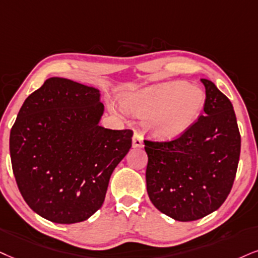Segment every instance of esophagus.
Instances as JSON below:
<instances>
[{"mask_svg":"<svg viewBox=\"0 0 258 258\" xmlns=\"http://www.w3.org/2000/svg\"><path fill=\"white\" fill-rule=\"evenodd\" d=\"M133 147L134 148H141L144 147V140H142V136L135 133L134 138H133Z\"/></svg>","mask_w":258,"mask_h":258,"instance_id":"34e87169","label":"esophagus"}]
</instances>
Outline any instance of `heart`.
Returning <instances> with one entry per match:
<instances>
[{"instance_id":"1","label":"heart","mask_w":258,"mask_h":258,"mask_svg":"<svg viewBox=\"0 0 258 258\" xmlns=\"http://www.w3.org/2000/svg\"><path fill=\"white\" fill-rule=\"evenodd\" d=\"M200 87L180 81L151 86L129 95L123 106L142 117L144 128L159 139H174L186 132L205 106Z\"/></svg>"}]
</instances>
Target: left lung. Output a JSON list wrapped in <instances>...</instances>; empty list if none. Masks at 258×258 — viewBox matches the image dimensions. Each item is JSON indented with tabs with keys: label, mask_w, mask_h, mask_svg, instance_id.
I'll return each mask as SVG.
<instances>
[{
	"label": "left lung",
	"mask_w": 258,
	"mask_h": 258,
	"mask_svg": "<svg viewBox=\"0 0 258 258\" xmlns=\"http://www.w3.org/2000/svg\"><path fill=\"white\" fill-rule=\"evenodd\" d=\"M203 114L172 141H145L146 183L155 208L177 221L215 212L230 194L240 155V134L230 99L212 81Z\"/></svg>",
	"instance_id": "1"
}]
</instances>
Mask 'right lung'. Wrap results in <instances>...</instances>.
<instances>
[{"label": "right lung", "mask_w": 258, "mask_h": 258, "mask_svg": "<svg viewBox=\"0 0 258 258\" xmlns=\"http://www.w3.org/2000/svg\"><path fill=\"white\" fill-rule=\"evenodd\" d=\"M100 91L50 78L28 95L11 130L12 167L22 197L56 224L87 220L103 206L133 132L105 129Z\"/></svg>", "instance_id": "right-lung-1"}]
</instances>
